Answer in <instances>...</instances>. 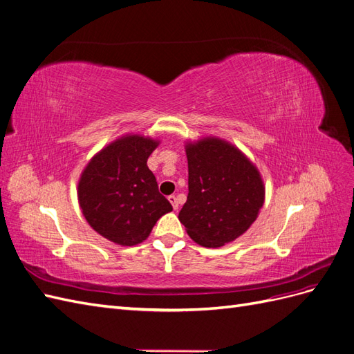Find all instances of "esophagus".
<instances>
[{
	"instance_id": "1",
	"label": "esophagus",
	"mask_w": 354,
	"mask_h": 354,
	"mask_svg": "<svg viewBox=\"0 0 354 354\" xmlns=\"http://www.w3.org/2000/svg\"><path fill=\"white\" fill-rule=\"evenodd\" d=\"M168 201H169L171 205H173V209H178V202H177V198L174 195L168 196Z\"/></svg>"
}]
</instances>
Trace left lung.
Here are the masks:
<instances>
[{
    "mask_svg": "<svg viewBox=\"0 0 354 354\" xmlns=\"http://www.w3.org/2000/svg\"><path fill=\"white\" fill-rule=\"evenodd\" d=\"M189 195L178 220L207 248L239 238L264 203L260 171L236 146L218 137L186 145Z\"/></svg>",
    "mask_w": 354,
    "mask_h": 354,
    "instance_id": "obj_1",
    "label": "left lung"
}]
</instances>
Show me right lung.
I'll return each instance as SVG.
<instances>
[{
	"instance_id": "1",
	"label": "right lung",
	"mask_w": 354,
	"mask_h": 354,
	"mask_svg": "<svg viewBox=\"0 0 354 354\" xmlns=\"http://www.w3.org/2000/svg\"><path fill=\"white\" fill-rule=\"evenodd\" d=\"M158 145L151 137L122 136L95 153L82 171L80 207L90 226L111 242L142 243L156 221L173 211L147 167Z\"/></svg>"
}]
</instances>
